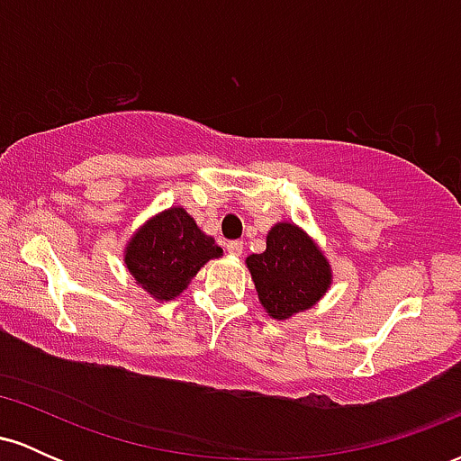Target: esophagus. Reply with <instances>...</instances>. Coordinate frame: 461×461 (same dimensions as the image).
Wrapping results in <instances>:
<instances>
[{"mask_svg": "<svg viewBox=\"0 0 461 461\" xmlns=\"http://www.w3.org/2000/svg\"><path fill=\"white\" fill-rule=\"evenodd\" d=\"M242 242L240 240H230L227 242V251L231 253V256H242Z\"/></svg>", "mask_w": 461, "mask_h": 461, "instance_id": "obj_1", "label": "esophagus"}]
</instances>
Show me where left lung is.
Listing matches in <instances>:
<instances>
[{
  "mask_svg": "<svg viewBox=\"0 0 461 461\" xmlns=\"http://www.w3.org/2000/svg\"><path fill=\"white\" fill-rule=\"evenodd\" d=\"M258 297L273 319H290L312 308L331 284L330 262L305 231L277 223L267 236V251L247 258Z\"/></svg>",
  "mask_w": 461,
  "mask_h": 461,
  "instance_id": "1",
  "label": "left lung"
}]
</instances>
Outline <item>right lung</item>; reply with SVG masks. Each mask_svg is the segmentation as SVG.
<instances>
[{"label": "right lung", "mask_w": 461, "mask_h": 461, "mask_svg": "<svg viewBox=\"0 0 461 461\" xmlns=\"http://www.w3.org/2000/svg\"><path fill=\"white\" fill-rule=\"evenodd\" d=\"M223 256L214 238L205 236L184 208L164 210L130 240L125 264L158 301L177 297L205 262Z\"/></svg>", "instance_id": "1"}]
</instances>
